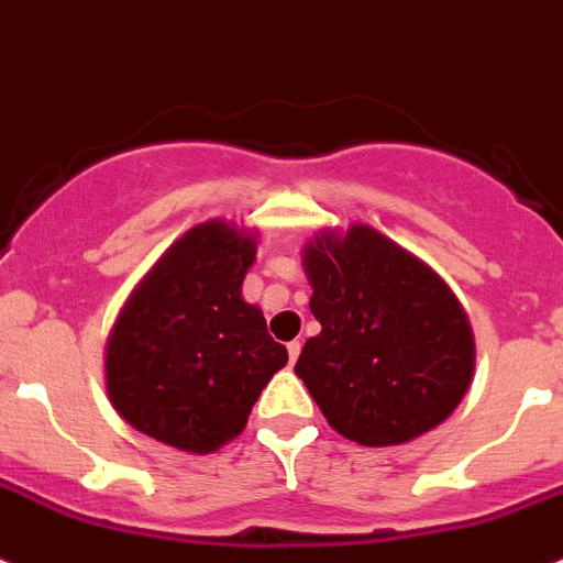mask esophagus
<instances>
[{
	"label": "esophagus",
	"instance_id": "esophagus-1",
	"mask_svg": "<svg viewBox=\"0 0 563 563\" xmlns=\"http://www.w3.org/2000/svg\"><path fill=\"white\" fill-rule=\"evenodd\" d=\"M300 351H302V344L297 342V339H294V342H288V362H297V358H300Z\"/></svg>",
	"mask_w": 563,
	"mask_h": 563
}]
</instances>
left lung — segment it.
I'll use <instances>...</instances> for the list:
<instances>
[{"instance_id":"8db88e82","label":"left lung","mask_w":563,"mask_h":563,"mask_svg":"<svg viewBox=\"0 0 563 563\" xmlns=\"http://www.w3.org/2000/svg\"><path fill=\"white\" fill-rule=\"evenodd\" d=\"M322 331L294 373L342 438L398 445L443 423L474 373V336L452 288L373 227L306 250Z\"/></svg>"}]
</instances>
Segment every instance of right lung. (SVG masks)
<instances>
[{
	"instance_id": "obj_1",
	"label": "right lung",
	"mask_w": 563,
	"mask_h": 563,
	"mask_svg": "<svg viewBox=\"0 0 563 563\" xmlns=\"http://www.w3.org/2000/svg\"><path fill=\"white\" fill-rule=\"evenodd\" d=\"M252 261V235L207 221L134 288L106 351L109 398L131 427L196 454L244 432L257 395L288 362L261 308L241 297Z\"/></svg>"
}]
</instances>
